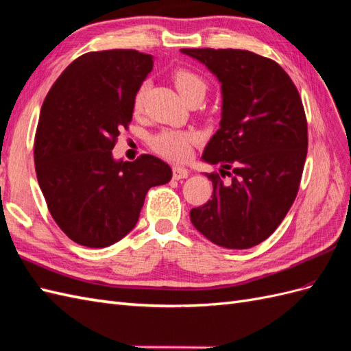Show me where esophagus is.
<instances>
[{
    "label": "esophagus",
    "mask_w": 351,
    "mask_h": 351,
    "mask_svg": "<svg viewBox=\"0 0 351 351\" xmlns=\"http://www.w3.org/2000/svg\"><path fill=\"white\" fill-rule=\"evenodd\" d=\"M172 172H173V179H176V181H179V179H185L188 178V175H190V170L182 166H173Z\"/></svg>",
    "instance_id": "34e87169"
}]
</instances>
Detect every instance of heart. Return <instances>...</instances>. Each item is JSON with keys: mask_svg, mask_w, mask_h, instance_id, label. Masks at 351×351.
Masks as SVG:
<instances>
[{"mask_svg": "<svg viewBox=\"0 0 351 351\" xmlns=\"http://www.w3.org/2000/svg\"><path fill=\"white\" fill-rule=\"evenodd\" d=\"M173 83L188 104L202 102L206 93H208V83L200 75L191 69H178L173 73ZM145 92V86H142L136 96H134V110L142 106V97ZM197 141V136L193 132L166 129L154 134L149 139L151 148L160 156L170 160H185L191 152V145Z\"/></svg>", "mask_w": 351, "mask_h": 351, "instance_id": "1", "label": "heart"}]
</instances>
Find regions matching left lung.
I'll return each instance as SVG.
<instances>
[{"label": "left lung", "instance_id": "obj_1", "mask_svg": "<svg viewBox=\"0 0 351 351\" xmlns=\"http://www.w3.org/2000/svg\"><path fill=\"white\" fill-rule=\"evenodd\" d=\"M181 51L221 83L219 129L202 158L221 165V176H231L226 184L218 173H206L213 185L212 200L191 209V222L218 246H256L280 226L300 188L308 145L300 93L280 65L256 53Z\"/></svg>", "mask_w": 351, "mask_h": 351}]
</instances>
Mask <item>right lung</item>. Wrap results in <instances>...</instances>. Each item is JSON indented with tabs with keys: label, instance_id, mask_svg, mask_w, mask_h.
Masks as SVG:
<instances>
[{
	"label": "right lung",
	"instance_id": "1",
	"mask_svg": "<svg viewBox=\"0 0 351 351\" xmlns=\"http://www.w3.org/2000/svg\"><path fill=\"white\" fill-rule=\"evenodd\" d=\"M152 64L136 50L90 51L66 66L44 99L35 172L53 219L82 246L106 247L128 236L149 188L172 179L170 166L154 156L112 157Z\"/></svg>",
	"mask_w": 351,
	"mask_h": 351
}]
</instances>
